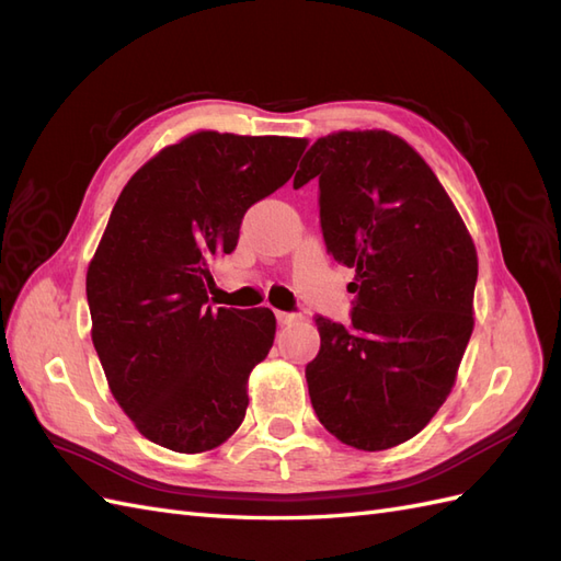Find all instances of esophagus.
Here are the masks:
<instances>
[{"label": "esophagus", "instance_id": "esophagus-1", "mask_svg": "<svg viewBox=\"0 0 561 561\" xmlns=\"http://www.w3.org/2000/svg\"><path fill=\"white\" fill-rule=\"evenodd\" d=\"M276 320H278V325H293V322H297V320H299V313L276 311Z\"/></svg>", "mask_w": 561, "mask_h": 561}]
</instances>
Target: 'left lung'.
<instances>
[{"mask_svg":"<svg viewBox=\"0 0 561 561\" xmlns=\"http://www.w3.org/2000/svg\"><path fill=\"white\" fill-rule=\"evenodd\" d=\"M318 178L328 252L355 268L351 322L318 316L311 404L363 451L407 443L443 407L472 334L478 252L431 165L388 130L318 138L295 190Z\"/></svg>","mask_w":561,"mask_h":561,"instance_id":"1","label":"left lung"}]
</instances>
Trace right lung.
I'll return each instance as SVG.
<instances>
[{
	"label": "right lung",
	"instance_id": "obj_1",
	"mask_svg": "<svg viewBox=\"0 0 561 561\" xmlns=\"http://www.w3.org/2000/svg\"><path fill=\"white\" fill-rule=\"evenodd\" d=\"M304 149V138L198 130L149 159L116 198L87 274L91 336L114 400L154 445L201 454L243 423L276 316L208 307L210 268Z\"/></svg>",
	"mask_w": 561,
	"mask_h": 561
}]
</instances>
